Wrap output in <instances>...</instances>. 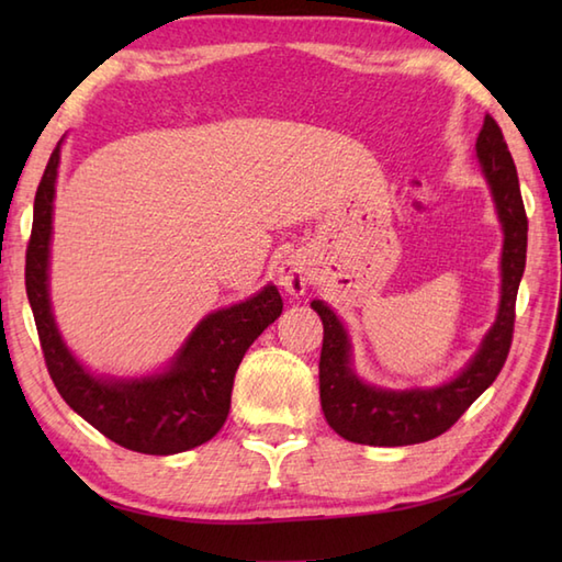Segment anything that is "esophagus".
Wrapping results in <instances>:
<instances>
[{"mask_svg":"<svg viewBox=\"0 0 562 562\" xmlns=\"http://www.w3.org/2000/svg\"><path fill=\"white\" fill-rule=\"evenodd\" d=\"M308 280H312V266H308L306 256L290 254L280 260L278 282L284 292L292 296H302L308 288Z\"/></svg>","mask_w":562,"mask_h":562,"instance_id":"34e87169","label":"esophagus"}]
</instances>
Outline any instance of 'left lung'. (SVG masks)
Listing matches in <instances>:
<instances>
[{
    "mask_svg": "<svg viewBox=\"0 0 562 562\" xmlns=\"http://www.w3.org/2000/svg\"><path fill=\"white\" fill-rule=\"evenodd\" d=\"M475 157H479L499 226H503L499 304L495 324L457 376L429 389H384L367 384L355 369L348 328L326 302H312V308L324 321V348H321L318 362L321 408L328 425L355 445L405 447L439 437L493 384L507 360L512 330H515L517 290L524 266H527L529 222L524 212L515 161H512L503 130L491 115H485L481 135L475 139Z\"/></svg>",
    "mask_w": 562,
    "mask_h": 562,
    "instance_id": "8db88e82",
    "label": "left lung"
}]
</instances>
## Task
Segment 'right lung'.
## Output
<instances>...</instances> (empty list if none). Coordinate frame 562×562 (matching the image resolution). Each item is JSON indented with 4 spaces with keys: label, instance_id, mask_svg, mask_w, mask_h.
<instances>
[{
    "label": "right lung",
    "instance_id": "right-lung-1",
    "mask_svg": "<svg viewBox=\"0 0 562 562\" xmlns=\"http://www.w3.org/2000/svg\"><path fill=\"white\" fill-rule=\"evenodd\" d=\"M59 151L63 139L50 154L35 193L26 250V294L47 372L71 411L130 451L169 457L205 445L229 415L234 376L246 350L282 314V296L270 282L248 300L207 314L159 372L142 376L93 374L67 348L50 302Z\"/></svg>",
    "mask_w": 562,
    "mask_h": 562
}]
</instances>
